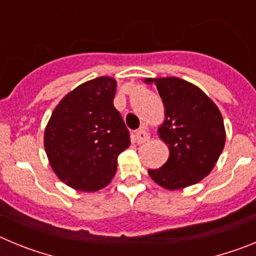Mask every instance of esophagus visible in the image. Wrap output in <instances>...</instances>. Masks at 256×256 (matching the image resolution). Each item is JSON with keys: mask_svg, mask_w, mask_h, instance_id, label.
Instances as JSON below:
<instances>
[{"mask_svg": "<svg viewBox=\"0 0 256 256\" xmlns=\"http://www.w3.org/2000/svg\"><path fill=\"white\" fill-rule=\"evenodd\" d=\"M148 138H150V133L148 132L146 128H141V130H138L137 133H136V140H137L138 144H144V142L148 141Z\"/></svg>", "mask_w": 256, "mask_h": 256, "instance_id": "obj_1", "label": "esophagus"}]
</instances>
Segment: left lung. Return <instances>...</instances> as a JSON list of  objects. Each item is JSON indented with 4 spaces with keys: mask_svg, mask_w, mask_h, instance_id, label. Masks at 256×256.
Here are the masks:
<instances>
[{
    "mask_svg": "<svg viewBox=\"0 0 256 256\" xmlns=\"http://www.w3.org/2000/svg\"><path fill=\"white\" fill-rule=\"evenodd\" d=\"M155 83L165 108L158 130L168 144V162L148 169L150 177L166 190L195 184L212 170L226 142L223 118L218 106L195 84L176 76L148 78Z\"/></svg>",
    "mask_w": 256,
    "mask_h": 256,
    "instance_id": "left-lung-1",
    "label": "left lung"
}]
</instances>
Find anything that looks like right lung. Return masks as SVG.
Wrapping results in <instances>:
<instances>
[{
	"mask_svg": "<svg viewBox=\"0 0 256 256\" xmlns=\"http://www.w3.org/2000/svg\"><path fill=\"white\" fill-rule=\"evenodd\" d=\"M116 80L98 76L58 102L44 130V150L55 174L78 191H98L115 176L130 130L114 108Z\"/></svg>",
	"mask_w": 256,
	"mask_h": 256,
	"instance_id": "obj_1",
	"label": "right lung"
}]
</instances>
